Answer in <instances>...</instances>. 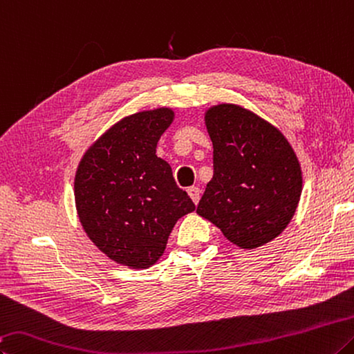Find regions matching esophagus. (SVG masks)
I'll return each mask as SVG.
<instances>
[{"label":"esophagus","instance_id":"1","mask_svg":"<svg viewBox=\"0 0 354 354\" xmlns=\"http://www.w3.org/2000/svg\"><path fill=\"white\" fill-rule=\"evenodd\" d=\"M187 194L192 198V201H194L195 204H198L199 196H201V190H199L198 187H190V189H187Z\"/></svg>","mask_w":354,"mask_h":354}]
</instances>
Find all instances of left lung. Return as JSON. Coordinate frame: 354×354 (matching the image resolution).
I'll return each instance as SVG.
<instances>
[{"label": "left lung", "mask_w": 354, "mask_h": 354, "mask_svg": "<svg viewBox=\"0 0 354 354\" xmlns=\"http://www.w3.org/2000/svg\"><path fill=\"white\" fill-rule=\"evenodd\" d=\"M214 144V178L196 214L240 249L250 250L283 232L301 195V167L277 127L241 105L204 113Z\"/></svg>", "instance_id": "8db88e82"}]
</instances>
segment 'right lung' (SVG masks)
I'll return each mask as SVG.
<instances>
[{
    "label": "right lung",
    "instance_id": "obj_1",
    "mask_svg": "<svg viewBox=\"0 0 354 354\" xmlns=\"http://www.w3.org/2000/svg\"><path fill=\"white\" fill-rule=\"evenodd\" d=\"M171 108L125 115L88 147L74 179L77 215L88 239L118 265L147 269L164 254L173 226L195 204L158 158Z\"/></svg>",
    "mask_w": 354,
    "mask_h": 354
}]
</instances>
